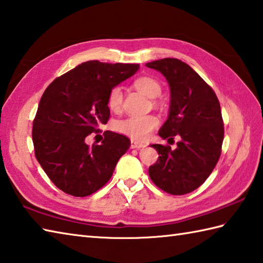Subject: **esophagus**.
Instances as JSON below:
<instances>
[{"mask_svg": "<svg viewBox=\"0 0 263 263\" xmlns=\"http://www.w3.org/2000/svg\"><path fill=\"white\" fill-rule=\"evenodd\" d=\"M146 145L145 143H142V142H140V141H137V140H131V148L132 149H140V148H142V147H145Z\"/></svg>", "mask_w": 263, "mask_h": 263, "instance_id": "1", "label": "esophagus"}]
</instances>
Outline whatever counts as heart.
<instances>
[{
  "label": "heart",
  "mask_w": 263,
  "mask_h": 263,
  "mask_svg": "<svg viewBox=\"0 0 263 263\" xmlns=\"http://www.w3.org/2000/svg\"><path fill=\"white\" fill-rule=\"evenodd\" d=\"M135 86L148 98H157L162 92V86L152 77H140L135 82ZM123 102L121 86H114L107 97V105L112 111L120 109ZM158 118L154 115H131L116 122L115 128L123 135L137 140H143L158 125Z\"/></svg>",
  "instance_id": "b5f03b06"
}]
</instances>
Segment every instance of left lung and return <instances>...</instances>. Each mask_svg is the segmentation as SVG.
<instances>
[{"label":"left lung","instance_id":"obj_1","mask_svg":"<svg viewBox=\"0 0 263 263\" xmlns=\"http://www.w3.org/2000/svg\"><path fill=\"white\" fill-rule=\"evenodd\" d=\"M147 67L165 77L171 99L168 116L158 136L181 140L170 146L152 145L157 162L149 167V177L158 188L171 195L194 192L217 165L223 141V121L217 96L192 67L176 58L147 63Z\"/></svg>","mask_w":263,"mask_h":263}]
</instances>
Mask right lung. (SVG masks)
Returning a JSON list of instances; mask_svg holds the SVG:
<instances>
[{
	"mask_svg": "<svg viewBox=\"0 0 263 263\" xmlns=\"http://www.w3.org/2000/svg\"><path fill=\"white\" fill-rule=\"evenodd\" d=\"M139 67L90 60L46 87L33 122L34 151L46 176L64 193L85 197L104 187L130 147L125 136L110 131L100 145L90 147L85 138L108 122L109 91Z\"/></svg>",
	"mask_w": 263,
	"mask_h": 263,
	"instance_id": "1",
	"label": "right lung"
}]
</instances>
